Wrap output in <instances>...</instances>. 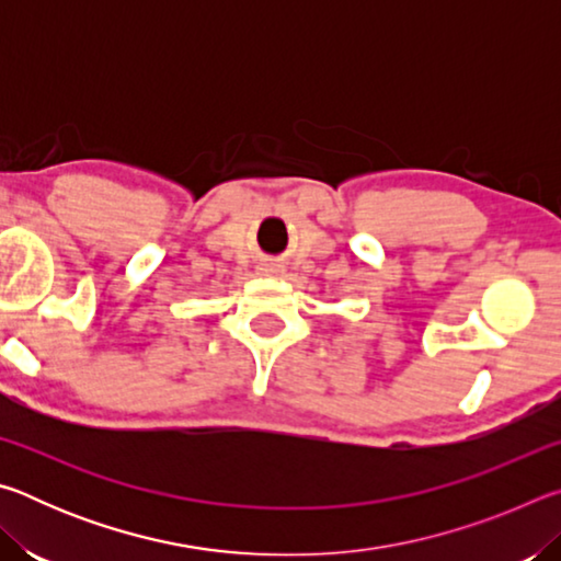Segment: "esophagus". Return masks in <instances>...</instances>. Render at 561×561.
<instances>
[{
    "label": "esophagus",
    "instance_id": "esophagus-1",
    "mask_svg": "<svg viewBox=\"0 0 561 561\" xmlns=\"http://www.w3.org/2000/svg\"><path fill=\"white\" fill-rule=\"evenodd\" d=\"M257 272L262 274V277H279V274H282V270L277 267V264H270V262H262L260 267H257Z\"/></svg>",
    "mask_w": 561,
    "mask_h": 561
}]
</instances>
